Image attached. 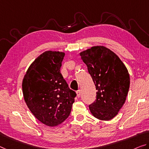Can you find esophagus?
Listing matches in <instances>:
<instances>
[{
  "label": "esophagus",
  "instance_id": "1",
  "mask_svg": "<svg viewBox=\"0 0 149 149\" xmlns=\"http://www.w3.org/2000/svg\"><path fill=\"white\" fill-rule=\"evenodd\" d=\"M77 97H81V90H78L77 91Z\"/></svg>",
  "mask_w": 149,
  "mask_h": 149
}]
</instances>
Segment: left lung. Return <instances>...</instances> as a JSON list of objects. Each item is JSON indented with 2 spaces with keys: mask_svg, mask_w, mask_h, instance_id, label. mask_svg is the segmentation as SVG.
I'll use <instances>...</instances> for the list:
<instances>
[{
  "mask_svg": "<svg viewBox=\"0 0 149 149\" xmlns=\"http://www.w3.org/2000/svg\"><path fill=\"white\" fill-rule=\"evenodd\" d=\"M82 61L96 86V100L89 105L93 115L98 119L113 118L124 104L130 86L127 68L118 56L102 46L81 52Z\"/></svg>",
  "mask_w": 149,
  "mask_h": 149,
  "instance_id": "obj_1",
  "label": "left lung"
}]
</instances>
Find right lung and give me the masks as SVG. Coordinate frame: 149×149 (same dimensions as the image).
<instances>
[{"mask_svg":"<svg viewBox=\"0 0 149 149\" xmlns=\"http://www.w3.org/2000/svg\"><path fill=\"white\" fill-rule=\"evenodd\" d=\"M64 56L61 52H43L31 64L22 81V93L30 111L49 127L67 119L77 96L61 73Z\"/></svg>","mask_w":149,"mask_h":149,"instance_id":"obj_1","label":"right lung"}]
</instances>
